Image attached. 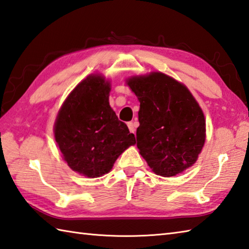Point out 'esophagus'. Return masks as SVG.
<instances>
[{
    "label": "esophagus",
    "instance_id": "obj_1",
    "mask_svg": "<svg viewBox=\"0 0 249 249\" xmlns=\"http://www.w3.org/2000/svg\"><path fill=\"white\" fill-rule=\"evenodd\" d=\"M128 128H129L131 133H134V132H135V126H134V124L132 123V121H130V123H128Z\"/></svg>",
    "mask_w": 249,
    "mask_h": 249
}]
</instances>
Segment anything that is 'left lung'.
I'll return each mask as SVG.
<instances>
[{"label": "left lung", "instance_id": "8db88e82", "mask_svg": "<svg viewBox=\"0 0 249 249\" xmlns=\"http://www.w3.org/2000/svg\"><path fill=\"white\" fill-rule=\"evenodd\" d=\"M140 101L136 140L157 175L180 174L195 163L205 142V118L186 86L163 73L126 80Z\"/></svg>", "mask_w": 249, "mask_h": 249}]
</instances>
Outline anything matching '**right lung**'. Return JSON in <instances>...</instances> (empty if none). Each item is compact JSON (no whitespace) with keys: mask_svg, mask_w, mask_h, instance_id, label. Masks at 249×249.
Here are the masks:
<instances>
[{"mask_svg":"<svg viewBox=\"0 0 249 249\" xmlns=\"http://www.w3.org/2000/svg\"><path fill=\"white\" fill-rule=\"evenodd\" d=\"M109 91L110 84L103 76H88L69 94L54 123V139L63 159L73 171L90 178L108 173L118 157L136 143L109 106Z\"/></svg>","mask_w":249,"mask_h":249,"instance_id":"add662e5","label":"right lung"}]
</instances>
